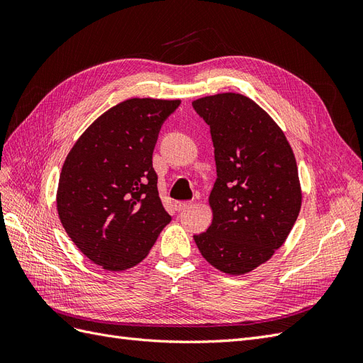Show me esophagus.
I'll return each mask as SVG.
<instances>
[{"label":"esophagus","instance_id":"esophagus-1","mask_svg":"<svg viewBox=\"0 0 363 363\" xmlns=\"http://www.w3.org/2000/svg\"><path fill=\"white\" fill-rule=\"evenodd\" d=\"M174 206H175V211L182 212V211H186V208H189L192 206V203L191 201H177Z\"/></svg>","mask_w":363,"mask_h":363}]
</instances>
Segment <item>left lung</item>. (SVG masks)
Wrapping results in <instances>:
<instances>
[{"mask_svg":"<svg viewBox=\"0 0 363 363\" xmlns=\"http://www.w3.org/2000/svg\"><path fill=\"white\" fill-rule=\"evenodd\" d=\"M192 106L211 127L218 175L208 196L212 224L195 244L212 267L242 276L272 257L298 218L294 151L276 121L245 95L216 94Z\"/></svg>","mask_w":363,"mask_h":363,"instance_id":"left-lung-1","label":"left lung"}]
</instances>
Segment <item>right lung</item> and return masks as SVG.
<instances>
[{
	"label": "right lung",
	"instance_id": "obj_1",
	"mask_svg": "<svg viewBox=\"0 0 363 363\" xmlns=\"http://www.w3.org/2000/svg\"><path fill=\"white\" fill-rule=\"evenodd\" d=\"M180 100L130 98L86 128L65 160L60 223L83 255L107 271L138 265L171 216L152 168L162 124Z\"/></svg>",
	"mask_w": 363,
	"mask_h": 363
}]
</instances>
